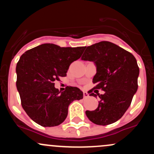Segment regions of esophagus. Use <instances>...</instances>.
<instances>
[{
	"label": "esophagus",
	"instance_id": "1",
	"mask_svg": "<svg viewBox=\"0 0 154 154\" xmlns=\"http://www.w3.org/2000/svg\"><path fill=\"white\" fill-rule=\"evenodd\" d=\"M83 97L84 99H86V98L88 97V94L87 92H83Z\"/></svg>",
	"mask_w": 154,
	"mask_h": 154
}]
</instances>
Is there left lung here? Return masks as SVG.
Wrapping results in <instances>:
<instances>
[{
    "mask_svg": "<svg viewBox=\"0 0 154 154\" xmlns=\"http://www.w3.org/2000/svg\"><path fill=\"white\" fill-rule=\"evenodd\" d=\"M82 60L92 61L96 66L93 78L96 87L88 92L96 97L94 89H102L95 110L85 112L91 122L97 125L111 124L123 116L131 104L137 91L140 69L136 58L129 52L109 42H101L88 47Z\"/></svg>",
    "mask_w": 154,
    "mask_h": 154,
    "instance_id": "8db88e82",
    "label": "left lung"
}]
</instances>
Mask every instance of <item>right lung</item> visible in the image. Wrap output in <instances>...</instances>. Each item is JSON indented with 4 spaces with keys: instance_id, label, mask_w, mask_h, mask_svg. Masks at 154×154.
Here are the masks:
<instances>
[{
    "instance_id": "1",
    "label": "right lung",
    "mask_w": 154,
    "mask_h": 154,
    "mask_svg": "<svg viewBox=\"0 0 154 154\" xmlns=\"http://www.w3.org/2000/svg\"><path fill=\"white\" fill-rule=\"evenodd\" d=\"M85 47H60L43 44L22 55L17 64V88L22 107L36 124L51 127L63 123L69 104L83 98L78 88L60 92L55 80L65 77L70 64L82 55Z\"/></svg>"
}]
</instances>
